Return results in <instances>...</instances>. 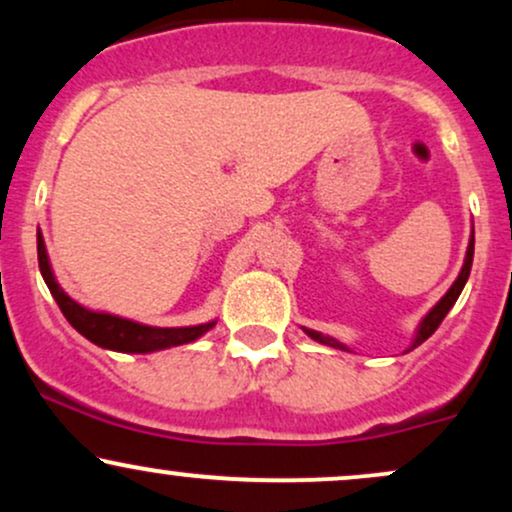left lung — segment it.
Instances as JSON below:
<instances>
[{
    "instance_id": "left-lung-1",
    "label": "left lung",
    "mask_w": 512,
    "mask_h": 512,
    "mask_svg": "<svg viewBox=\"0 0 512 512\" xmlns=\"http://www.w3.org/2000/svg\"><path fill=\"white\" fill-rule=\"evenodd\" d=\"M472 257H474V236H472V240H469L467 257H464V264H462V272H460V276H457L455 284L450 286V291L445 293L443 298H440V303L436 305V308H433L431 313H428V315L424 317V322H421L419 334H416V339H414V344H411V349H416V346H419V344H424L426 339L431 337V334L438 330L440 322L445 320V315L450 313V308H452V305H455L457 298H460V293H462V289H464V284H467V279H469V272H472ZM305 332H308L310 337L315 339V342L327 344V346H334V349H342V351H346V346H344V344H339L337 339L325 337V334L313 332V330H305Z\"/></svg>"
}]
</instances>
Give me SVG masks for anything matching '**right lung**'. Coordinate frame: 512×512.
<instances>
[{"label": "right lung", "mask_w": 512, "mask_h": 512, "mask_svg": "<svg viewBox=\"0 0 512 512\" xmlns=\"http://www.w3.org/2000/svg\"><path fill=\"white\" fill-rule=\"evenodd\" d=\"M38 264H40V274H43L52 298H55L57 305H60L62 315L67 317L69 325H72L79 334H84L88 342L103 346V349L125 351V354H149V351L168 349V346L195 342L197 337H202L204 332H209L211 327H214V322H207V325H197V327H149V325H139V322L125 320V317L86 310L84 305L72 301V298L60 289L55 276H52L48 252H45V243L40 233H38Z\"/></svg>", "instance_id": "right-lung-1"}]
</instances>
